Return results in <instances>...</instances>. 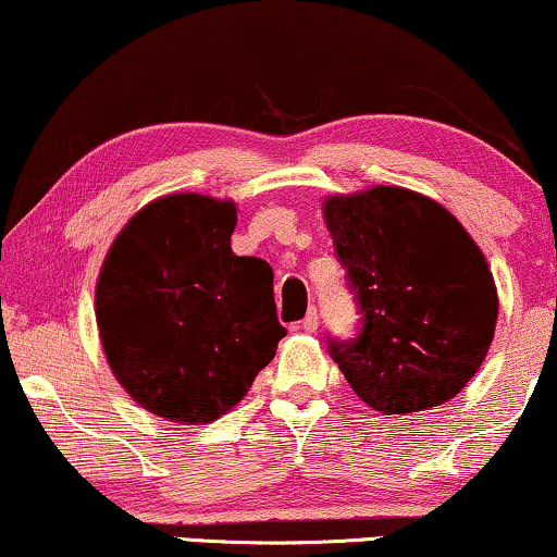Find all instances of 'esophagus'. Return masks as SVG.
<instances>
[{
	"label": "esophagus",
	"instance_id": "1",
	"mask_svg": "<svg viewBox=\"0 0 557 557\" xmlns=\"http://www.w3.org/2000/svg\"><path fill=\"white\" fill-rule=\"evenodd\" d=\"M294 329H301V332H309V334L317 332V329H319V313H317V309H309V313H306L301 324L294 326Z\"/></svg>",
	"mask_w": 557,
	"mask_h": 557
}]
</instances>
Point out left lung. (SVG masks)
I'll use <instances>...</instances> for the list:
<instances>
[{
  "instance_id": "8db88e82",
  "label": "left lung",
  "mask_w": 557,
  "mask_h": 557,
  "mask_svg": "<svg viewBox=\"0 0 557 557\" xmlns=\"http://www.w3.org/2000/svg\"><path fill=\"white\" fill-rule=\"evenodd\" d=\"M324 221L364 317L354 342H329L346 382L382 414L445 405L495 336L485 253L445 206L399 185L329 196Z\"/></svg>"
}]
</instances>
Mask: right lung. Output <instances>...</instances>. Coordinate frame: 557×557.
Masks as SVG:
<instances>
[{
	"instance_id": "right-lung-1",
	"label": "right lung",
	"mask_w": 557,
	"mask_h": 557,
	"mask_svg": "<svg viewBox=\"0 0 557 557\" xmlns=\"http://www.w3.org/2000/svg\"><path fill=\"white\" fill-rule=\"evenodd\" d=\"M238 208L200 193L143 206L104 256L95 317L112 374L143 409L175 424L231 412L286 329L273 271L231 251Z\"/></svg>"
}]
</instances>
